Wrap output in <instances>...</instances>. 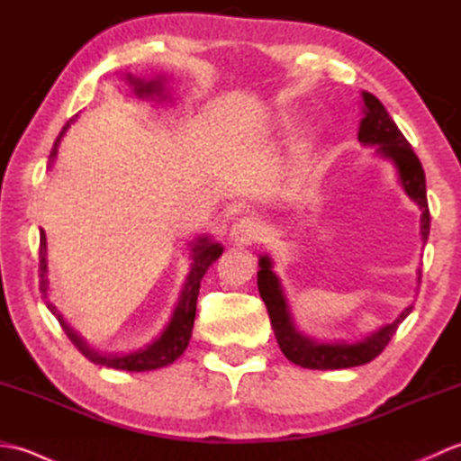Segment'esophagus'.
Masks as SVG:
<instances>
[{
  "mask_svg": "<svg viewBox=\"0 0 461 461\" xmlns=\"http://www.w3.org/2000/svg\"><path fill=\"white\" fill-rule=\"evenodd\" d=\"M261 238V225L256 218H240L231 228V240L238 243H256Z\"/></svg>",
  "mask_w": 461,
  "mask_h": 461,
  "instance_id": "esophagus-1",
  "label": "esophagus"
}]
</instances>
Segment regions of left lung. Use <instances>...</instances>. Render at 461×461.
<instances>
[{"mask_svg": "<svg viewBox=\"0 0 461 461\" xmlns=\"http://www.w3.org/2000/svg\"><path fill=\"white\" fill-rule=\"evenodd\" d=\"M362 121L358 129V140L365 146H376V152L396 166L400 184H402L408 198L416 202L422 210V241H428L429 236V210L426 198V176L424 168L420 164L418 156L414 154L412 146L400 132L396 122L390 119L388 111L384 109L375 95L362 91ZM259 271H258V287L259 295L266 303L273 332L279 342V348L291 362L312 370H337V368H350L360 366L366 362L375 360L382 350L386 348L390 339L394 337L400 322H402L410 312L412 305L406 307L400 315L380 327L378 330L370 332L368 337L357 342H319L309 339L295 329V322L291 319L287 307L285 293L281 289V283L276 273H273V261L269 256L259 258ZM422 279V271L418 269V283Z\"/></svg>", "mask_w": 461, "mask_h": 461, "instance_id": "obj_1", "label": "left lung"}]
</instances>
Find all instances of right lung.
Here are the masks:
<instances>
[{
	"label": "right lung",
	"instance_id": "add662e5",
	"mask_svg": "<svg viewBox=\"0 0 461 461\" xmlns=\"http://www.w3.org/2000/svg\"><path fill=\"white\" fill-rule=\"evenodd\" d=\"M126 81L131 83V86H134V93L139 96H160L162 99V79H154V81H142L136 79L132 75L124 77ZM77 119V114H75ZM71 119L65 126L61 134L57 136V140L53 144L51 150V162L55 160L57 156V149L59 142L63 140L65 132L68 131V126L75 121ZM49 162V164H51ZM223 248L220 243H215L213 240H210L208 236L195 238L190 243V273L188 277L184 281L182 293L178 297V303H176V309L172 312V319L166 329L160 332L158 339H154L150 345H146L144 348H139L134 352H129V355H113V352H101L95 350L89 347V342H85L83 337L77 335V330H73L68 327V322L63 319L61 312L57 311V307L49 301L47 289H49V279H47V238L45 231H39V289H41V295L45 299L47 309L53 312L57 317L59 325L63 327V330L67 332L68 340L79 348L83 355L89 358L95 365L101 366H109V368H116V370H129V372H142V370H156L162 366H168L176 358H180L184 355L185 347L192 339V329H194V319H195V303H198V295H200V281L205 276V271L210 269L212 263L221 256Z\"/></svg>",
	"mask_w": 461,
	"mask_h": 461
}]
</instances>
